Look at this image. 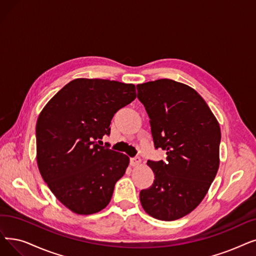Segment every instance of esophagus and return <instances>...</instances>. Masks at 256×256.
Segmentation results:
<instances>
[{"mask_svg":"<svg viewBox=\"0 0 256 256\" xmlns=\"http://www.w3.org/2000/svg\"><path fill=\"white\" fill-rule=\"evenodd\" d=\"M140 163H141V159L139 157H135V158L130 159V165L134 166V168L135 166H139Z\"/></svg>","mask_w":256,"mask_h":256,"instance_id":"34e87169","label":"esophagus"}]
</instances>
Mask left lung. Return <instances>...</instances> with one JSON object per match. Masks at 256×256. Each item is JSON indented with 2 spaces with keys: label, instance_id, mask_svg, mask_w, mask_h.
I'll list each match as a JSON object with an SVG mask.
<instances>
[{
  "label": "left lung",
  "instance_id": "left-lung-1",
  "mask_svg": "<svg viewBox=\"0 0 256 256\" xmlns=\"http://www.w3.org/2000/svg\"><path fill=\"white\" fill-rule=\"evenodd\" d=\"M138 98L150 117L154 148L166 161H148L152 185L140 192L150 216L181 218L203 201L220 166V124L194 88L172 80L137 84Z\"/></svg>",
  "mask_w": 256,
  "mask_h": 256
}]
</instances>
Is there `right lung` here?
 Instances as JSON below:
<instances>
[{
  "label": "right lung",
  "instance_id": "right-lung-1",
  "mask_svg": "<svg viewBox=\"0 0 256 256\" xmlns=\"http://www.w3.org/2000/svg\"><path fill=\"white\" fill-rule=\"evenodd\" d=\"M137 97L135 84L76 78L44 106L36 122V162L58 201L76 214L106 208L126 174V154L96 144L115 113Z\"/></svg>",
  "mask_w": 256,
  "mask_h": 256
}]
</instances>
